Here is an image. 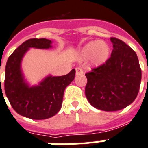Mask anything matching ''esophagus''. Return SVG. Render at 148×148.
Returning a JSON list of instances; mask_svg holds the SVG:
<instances>
[{
    "mask_svg": "<svg viewBox=\"0 0 148 148\" xmlns=\"http://www.w3.org/2000/svg\"><path fill=\"white\" fill-rule=\"evenodd\" d=\"M76 70V74L78 75V74H83V70L82 68H80V67H77V68L75 69Z\"/></svg>",
    "mask_w": 148,
    "mask_h": 148,
    "instance_id": "34e87169",
    "label": "esophagus"
}]
</instances>
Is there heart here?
I'll return each mask as SVG.
<instances>
[{
  "label": "heart",
  "mask_w": 148,
  "mask_h": 148,
  "mask_svg": "<svg viewBox=\"0 0 148 148\" xmlns=\"http://www.w3.org/2000/svg\"><path fill=\"white\" fill-rule=\"evenodd\" d=\"M110 48L104 40L90 41L82 48L80 56L82 59H88L94 65L99 66L105 63L110 57Z\"/></svg>",
  "instance_id": "heart-1"
}]
</instances>
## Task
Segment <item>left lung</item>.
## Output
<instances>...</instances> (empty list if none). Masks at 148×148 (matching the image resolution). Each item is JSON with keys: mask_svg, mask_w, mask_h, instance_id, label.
<instances>
[{"mask_svg": "<svg viewBox=\"0 0 148 148\" xmlns=\"http://www.w3.org/2000/svg\"><path fill=\"white\" fill-rule=\"evenodd\" d=\"M113 50L103 64L85 74V96L92 106L104 111L126 108L135 100L141 82L136 52L124 41L110 38Z\"/></svg>", "mask_w": 148, "mask_h": 148, "instance_id": "obj_1", "label": "left lung"}]
</instances>
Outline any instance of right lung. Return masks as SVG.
<instances>
[{"label": "right lung", "mask_w": 148, "mask_h": 148, "mask_svg": "<svg viewBox=\"0 0 148 148\" xmlns=\"http://www.w3.org/2000/svg\"><path fill=\"white\" fill-rule=\"evenodd\" d=\"M51 44L52 41L45 38L29 39L14 51L6 63L4 77L6 96L13 109L28 119L41 120L56 114L62 107L66 87L75 77V70L73 69L64 76L49 75L38 85L31 87L24 79L21 62L25 53L29 48L49 49L52 47Z\"/></svg>", "instance_id": "1"}]
</instances>
